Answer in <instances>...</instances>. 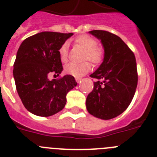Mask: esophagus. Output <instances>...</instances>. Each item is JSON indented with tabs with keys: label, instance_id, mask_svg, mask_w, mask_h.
Instances as JSON below:
<instances>
[{
	"label": "esophagus",
	"instance_id": "obj_1",
	"mask_svg": "<svg viewBox=\"0 0 157 157\" xmlns=\"http://www.w3.org/2000/svg\"><path fill=\"white\" fill-rule=\"evenodd\" d=\"M75 80H76V82H77L78 83H79L80 82H81L82 78H75Z\"/></svg>",
	"mask_w": 157,
	"mask_h": 157
}]
</instances>
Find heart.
I'll list each match as a JSON object with an SVG mask.
<instances>
[{
    "mask_svg": "<svg viewBox=\"0 0 157 157\" xmlns=\"http://www.w3.org/2000/svg\"><path fill=\"white\" fill-rule=\"evenodd\" d=\"M76 45L79 46L84 50L83 59H89L94 65H99L103 62L105 59V50L103 48L98 46L95 38L87 34H82L78 36L74 40ZM67 53H68V45L67 43H63L59 48V59L62 63L67 61ZM92 68V65L89 61H85L82 63H71L67 64L64 67V71L67 74L80 78L88 73Z\"/></svg>",
    "mask_w": 157,
    "mask_h": 157,
    "instance_id": "b5f03b06",
    "label": "heart"
}]
</instances>
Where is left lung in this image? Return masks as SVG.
Listing matches in <instances>:
<instances>
[{"label":"left lung","instance_id":"8db88e82","mask_svg":"<svg viewBox=\"0 0 157 157\" xmlns=\"http://www.w3.org/2000/svg\"><path fill=\"white\" fill-rule=\"evenodd\" d=\"M101 41L105 59L90 75L97 79L86 98L89 113L101 120H110L122 114L134 98L138 85L134 54L116 34L105 30L90 31Z\"/></svg>","mask_w":157,"mask_h":157}]
</instances>
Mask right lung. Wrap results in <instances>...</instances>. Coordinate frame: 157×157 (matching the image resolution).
Wrapping results in <instances>:
<instances>
[{
    "instance_id": "obj_1",
    "label": "right lung",
    "mask_w": 157,
    "mask_h": 157,
    "mask_svg": "<svg viewBox=\"0 0 157 157\" xmlns=\"http://www.w3.org/2000/svg\"><path fill=\"white\" fill-rule=\"evenodd\" d=\"M72 33L44 31L27 37L18 49L13 76L16 90L27 110L47 117L64 108L67 93L77 86L75 78L66 75L48 79L52 73L63 71L59 48Z\"/></svg>"
}]
</instances>
